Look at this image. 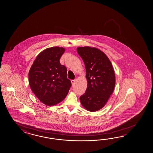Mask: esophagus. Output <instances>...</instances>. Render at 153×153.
Segmentation results:
<instances>
[{
  "label": "esophagus",
  "mask_w": 153,
  "mask_h": 153,
  "mask_svg": "<svg viewBox=\"0 0 153 153\" xmlns=\"http://www.w3.org/2000/svg\"><path fill=\"white\" fill-rule=\"evenodd\" d=\"M71 83H72V85L74 86L75 85V79H72L71 80Z\"/></svg>",
  "instance_id": "obj_1"
}]
</instances>
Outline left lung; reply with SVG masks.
I'll list each match as a JSON object with an SVG mask.
<instances>
[{"instance_id": "left-lung-1", "label": "left lung", "mask_w": 153, "mask_h": 153, "mask_svg": "<svg viewBox=\"0 0 153 153\" xmlns=\"http://www.w3.org/2000/svg\"><path fill=\"white\" fill-rule=\"evenodd\" d=\"M78 55L86 68L87 87L79 97L82 106L90 112L103 108L113 93L116 77L111 62L101 50L89 46L78 47Z\"/></svg>"}]
</instances>
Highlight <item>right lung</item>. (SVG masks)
Returning a JSON list of instances; mask_svg holds the SVG:
<instances>
[{
    "label": "right lung",
    "instance_id": "obj_1",
    "mask_svg": "<svg viewBox=\"0 0 153 153\" xmlns=\"http://www.w3.org/2000/svg\"><path fill=\"white\" fill-rule=\"evenodd\" d=\"M65 49L52 47L41 51L29 72L30 88L42 103L48 106L58 104L66 97L71 86L67 68L60 59Z\"/></svg>",
    "mask_w": 153,
    "mask_h": 153
}]
</instances>
